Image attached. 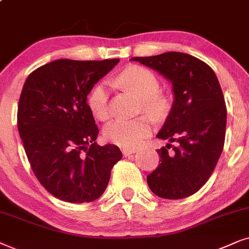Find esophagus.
I'll list each match as a JSON object with an SVG mask.
<instances>
[{
    "label": "esophagus",
    "mask_w": 249,
    "mask_h": 249,
    "mask_svg": "<svg viewBox=\"0 0 249 249\" xmlns=\"http://www.w3.org/2000/svg\"><path fill=\"white\" fill-rule=\"evenodd\" d=\"M122 152H123V155L125 156V157H130L131 155H133V154H135V151L134 149H122Z\"/></svg>",
    "instance_id": "esophagus-1"
}]
</instances>
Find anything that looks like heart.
I'll return each mask as SVG.
<instances>
[{
    "instance_id": "obj_1",
    "label": "heart",
    "mask_w": 249,
    "mask_h": 249,
    "mask_svg": "<svg viewBox=\"0 0 249 249\" xmlns=\"http://www.w3.org/2000/svg\"><path fill=\"white\" fill-rule=\"evenodd\" d=\"M118 82L132 93L141 99V107L156 119L164 117L168 110L166 98L158 93L160 85L154 72L143 67H130L118 76ZM89 107L99 119L110 116L107 85L99 83L92 89L88 98ZM152 124L147 116L134 119L118 118L105 127V137L108 141L123 149H134L151 134Z\"/></svg>"
}]
</instances>
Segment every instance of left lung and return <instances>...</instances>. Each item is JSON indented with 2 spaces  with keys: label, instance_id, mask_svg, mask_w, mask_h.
<instances>
[{
  "label": "left lung",
  "instance_id": "left-lung-1",
  "mask_svg": "<svg viewBox=\"0 0 249 249\" xmlns=\"http://www.w3.org/2000/svg\"><path fill=\"white\" fill-rule=\"evenodd\" d=\"M131 60L163 75L172 83L174 95L157 134L168 143L156 150L160 164L147 177L149 188L165 199L191 196L206 183L223 150L227 107L218 79L210 66L187 53L166 52Z\"/></svg>",
  "mask_w": 249,
  "mask_h": 249
}]
</instances>
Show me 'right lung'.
Wrapping results in <instances>:
<instances>
[{
  "label": "right lung",
  "instance_id": "add662e5",
  "mask_svg": "<svg viewBox=\"0 0 249 249\" xmlns=\"http://www.w3.org/2000/svg\"><path fill=\"white\" fill-rule=\"evenodd\" d=\"M119 59H59L26 79L18 105V131L32 170L58 199L90 203L107 188L123 155L115 144H97L99 134L88 95Z\"/></svg>",
  "mask_w": 249,
  "mask_h": 249
}]
</instances>
